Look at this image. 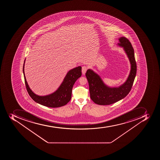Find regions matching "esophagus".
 <instances>
[{
	"mask_svg": "<svg viewBox=\"0 0 160 160\" xmlns=\"http://www.w3.org/2000/svg\"><path fill=\"white\" fill-rule=\"evenodd\" d=\"M87 69H88V68L86 66H83L82 67V73L83 74H85L86 72H87Z\"/></svg>",
	"mask_w": 160,
	"mask_h": 160,
	"instance_id": "34e87169",
	"label": "esophagus"
}]
</instances>
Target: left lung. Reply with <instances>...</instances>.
Segmentation results:
<instances>
[{
  "instance_id": "obj_1",
  "label": "left lung",
  "mask_w": 160,
  "mask_h": 160,
  "mask_svg": "<svg viewBox=\"0 0 160 160\" xmlns=\"http://www.w3.org/2000/svg\"><path fill=\"white\" fill-rule=\"evenodd\" d=\"M118 40V45L123 48L131 63L130 74L125 82L120 87L111 88L107 86L99 75L92 69H88L86 73L91 99L99 105L112 104L125 98L131 91L136 77L137 64L132 45L125 37H121Z\"/></svg>"
}]
</instances>
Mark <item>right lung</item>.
Returning <instances> with one entry per match:
<instances>
[{
    "mask_svg": "<svg viewBox=\"0 0 160 160\" xmlns=\"http://www.w3.org/2000/svg\"><path fill=\"white\" fill-rule=\"evenodd\" d=\"M25 61V59L23 66V73L25 86L28 93L33 101L42 106L49 108L61 107L68 103L72 98V88L73 84L82 76V67L79 66L68 71L61 86L56 92L47 96H40L32 91L27 82L24 73Z\"/></svg>",
    "mask_w": 160,
    "mask_h": 160,
    "instance_id": "right-lung-1",
    "label": "right lung"
}]
</instances>
